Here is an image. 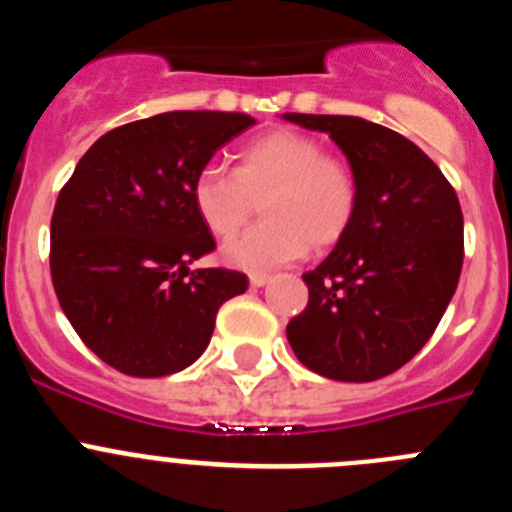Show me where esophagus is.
<instances>
[{
	"label": "esophagus",
	"mask_w": 512,
	"mask_h": 512,
	"mask_svg": "<svg viewBox=\"0 0 512 512\" xmlns=\"http://www.w3.org/2000/svg\"><path fill=\"white\" fill-rule=\"evenodd\" d=\"M269 279V274H251L248 282H251V287H264V284H269Z\"/></svg>",
	"instance_id": "obj_1"
}]
</instances>
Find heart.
I'll return each instance as SVG.
<instances>
[{
	"mask_svg": "<svg viewBox=\"0 0 512 512\" xmlns=\"http://www.w3.org/2000/svg\"><path fill=\"white\" fill-rule=\"evenodd\" d=\"M256 202L264 223L230 238L223 259L261 274L341 241L359 210V182L315 135L274 130L243 146L233 171L205 166L192 182L194 212L215 238L241 230Z\"/></svg>",
	"mask_w": 512,
	"mask_h": 512,
	"instance_id": "1",
	"label": "heart"
}]
</instances>
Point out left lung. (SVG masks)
<instances>
[{
	"label": "left lung",
	"mask_w": 512,
	"mask_h": 512,
	"mask_svg": "<svg viewBox=\"0 0 512 512\" xmlns=\"http://www.w3.org/2000/svg\"><path fill=\"white\" fill-rule=\"evenodd\" d=\"M284 120L336 140L359 210L328 259L302 274L307 307L289 320L297 359L336 382H374L428 343L459 284L464 215L449 179L413 140L348 115Z\"/></svg>",
	"instance_id": "8db88e82"
}]
</instances>
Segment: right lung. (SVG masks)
I'll list each match as a JSON object with an SVG mask.
<instances>
[{"instance_id": "1", "label": "right lung", "mask_w": 512, "mask_h": 512, "mask_svg": "<svg viewBox=\"0 0 512 512\" xmlns=\"http://www.w3.org/2000/svg\"><path fill=\"white\" fill-rule=\"evenodd\" d=\"M256 125L243 112H164L104 133L79 158L51 217V279L79 338L112 369L166 377L200 359L225 300L248 277L194 269L215 248L192 182Z\"/></svg>"}]
</instances>
